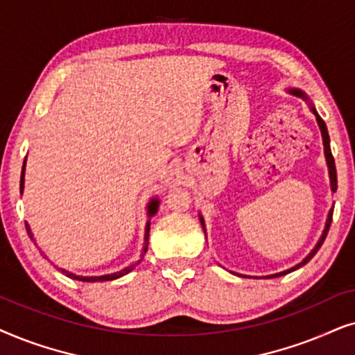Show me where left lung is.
Returning <instances> with one entry per match:
<instances>
[{
	"instance_id": "1",
	"label": "left lung",
	"mask_w": 355,
	"mask_h": 355,
	"mask_svg": "<svg viewBox=\"0 0 355 355\" xmlns=\"http://www.w3.org/2000/svg\"><path fill=\"white\" fill-rule=\"evenodd\" d=\"M287 92H289L291 96H295V97H299V98H304V101H305L306 103H309L310 110L313 112V115H315V118H316V123H318V126H320V131H321V139H323V148H324V159H326V165H328V173H329V185H331V193H336V190H338V175H336V165H334V159H333V154H331V148H329V135H328V128H326L324 121L321 120V116L318 115V112H316L315 105H313V103H311L310 97L306 96V94H305L304 91H302V89H297V87H289V89H287ZM333 209H334V206L331 207V209H329V212H328V217H326V224H324V229H323V232H321L320 239H318V242H316L315 247L310 250V253L306 254V257H305L304 259H302L300 263H297L295 266H292V268H289V269H286V271H281V272H276V274H269V276H263V279H272V277L286 276V274H289V272H292V271H295V269H299V268L304 266V264L309 263L310 259L315 257L316 252H318L321 245H323L324 239H326V235H328L329 225H331V219H333ZM200 220H201L202 230H205V234H206V224H205V219H202V216H201V214H200ZM237 276H243V277H252V276H245V274H237ZM257 279H258V277H257Z\"/></svg>"
}]
</instances>
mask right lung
<instances>
[{"instance_id": "obj_1", "label": "right lung", "mask_w": 355, "mask_h": 355, "mask_svg": "<svg viewBox=\"0 0 355 355\" xmlns=\"http://www.w3.org/2000/svg\"><path fill=\"white\" fill-rule=\"evenodd\" d=\"M24 182H26V160H24V165H22V173H21V195L24 193ZM159 205H160L159 198H150V201L148 202V217H149V220L146 222L143 252H141V258H139L138 261H136V263L130 264V266H126V268H123L121 271H116V272H112V274H102V276H79V274L71 272V271H68V269H63V268H58V266H55V268L58 269L60 272H63L64 276H68L69 279H74V281H83V282H105V281H115V279H118V277H121V276H125V274L131 272V271H133V269H135L136 266H138V264L141 263V259H143V257L146 254V252H148V245H149V230H150V217H153L154 214H157V211H159ZM26 229H27V234H29V237L35 242L34 234H32L31 225L27 224V222H26ZM40 253L44 254V258H45V259H49V258H46V254H45L44 252H40ZM49 261H50V259H49ZM51 264H53V263H51Z\"/></svg>"}]
</instances>
